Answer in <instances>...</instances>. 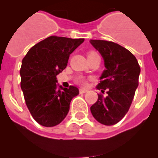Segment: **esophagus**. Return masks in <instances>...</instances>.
I'll list each match as a JSON object with an SVG mask.
<instances>
[{"label":"esophagus","instance_id":"esophagus-1","mask_svg":"<svg viewBox=\"0 0 158 158\" xmlns=\"http://www.w3.org/2000/svg\"><path fill=\"white\" fill-rule=\"evenodd\" d=\"M87 91H88V90H87V89H79V93H80V94L85 93Z\"/></svg>","mask_w":158,"mask_h":158}]
</instances>
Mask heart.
<instances>
[{"mask_svg":"<svg viewBox=\"0 0 158 158\" xmlns=\"http://www.w3.org/2000/svg\"><path fill=\"white\" fill-rule=\"evenodd\" d=\"M95 54L97 53L95 52H94V51H90L88 53V56L95 55ZM76 82H77L78 84H79V85H82V86H85V85H86V80H85L83 77H82V76H79V77H78L77 79H76Z\"/></svg>","mask_w":158,"mask_h":158,"instance_id":"obj_1","label":"heart"}]
</instances>
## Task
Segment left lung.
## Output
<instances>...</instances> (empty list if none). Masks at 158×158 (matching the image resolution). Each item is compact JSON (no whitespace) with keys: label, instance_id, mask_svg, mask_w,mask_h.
<instances>
[{"label":"left lung","instance_id":"left-lung-1","mask_svg":"<svg viewBox=\"0 0 158 158\" xmlns=\"http://www.w3.org/2000/svg\"><path fill=\"white\" fill-rule=\"evenodd\" d=\"M101 53L106 70L96 88L104 94H98V100L91 106L93 117L99 123L113 125L122 120L128 111L138 86L141 69L135 56L119 44L111 41L90 40Z\"/></svg>","mask_w":158,"mask_h":158}]
</instances>
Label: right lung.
I'll return each mask as SVG.
<instances>
[{
  "label": "right lung",
  "instance_id": "1",
  "mask_svg": "<svg viewBox=\"0 0 158 158\" xmlns=\"http://www.w3.org/2000/svg\"><path fill=\"white\" fill-rule=\"evenodd\" d=\"M84 39L51 36L30 49L22 60L20 87L34 120L45 127L59 125L67 115L79 89L56 85V76L67 66L69 55Z\"/></svg>",
  "mask_w": 158,
  "mask_h": 158
}]
</instances>
